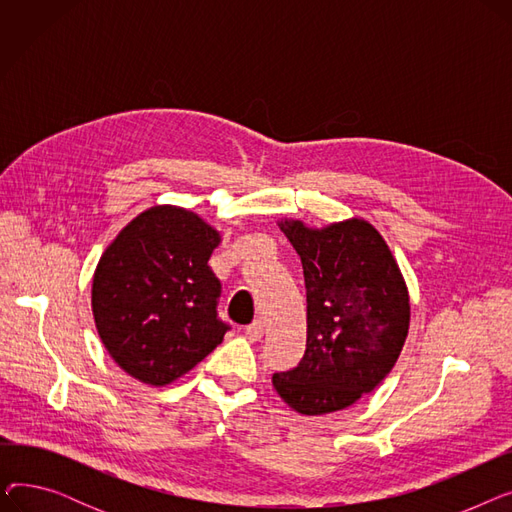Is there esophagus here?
<instances>
[{
  "instance_id": "esophagus-1",
  "label": "esophagus",
  "mask_w": 512,
  "mask_h": 512,
  "mask_svg": "<svg viewBox=\"0 0 512 512\" xmlns=\"http://www.w3.org/2000/svg\"><path fill=\"white\" fill-rule=\"evenodd\" d=\"M245 336L251 340V342H255V340H259L261 336H263V324L259 319H255L253 324H249L247 328H245Z\"/></svg>"
}]
</instances>
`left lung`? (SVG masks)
<instances>
[{"mask_svg": "<svg viewBox=\"0 0 512 512\" xmlns=\"http://www.w3.org/2000/svg\"><path fill=\"white\" fill-rule=\"evenodd\" d=\"M278 226L303 263L307 348L297 367L272 375V384L301 415L346 409L398 361L411 321L407 282L367 220L311 228L284 218Z\"/></svg>", "mask_w": 512, "mask_h": 512, "instance_id": "1", "label": "left lung"}]
</instances>
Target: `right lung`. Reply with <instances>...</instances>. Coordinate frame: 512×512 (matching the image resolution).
Segmentation results:
<instances>
[{
  "label": "right lung",
  "mask_w": 512,
  "mask_h": 512,
  "mask_svg": "<svg viewBox=\"0 0 512 512\" xmlns=\"http://www.w3.org/2000/svg\"><path fill=\"white\" fill-rule=\"evenodd\" d=\"M222 242L197 213L155 205L112 240L97 263L91 307L110 357L134 380L168 386L224 340L222 284L207 265Z\"/></svg>",
  "instance_id": "add662e5"
}]
</instances>
